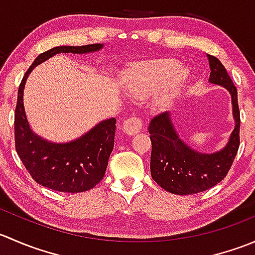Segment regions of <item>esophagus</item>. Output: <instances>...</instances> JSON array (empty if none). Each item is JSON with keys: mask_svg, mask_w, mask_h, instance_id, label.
<instances>
[{"mask_svg": "<svg viewBox=\"0 0 255 255\" xmlns=\"http://www.w3.org/2000/svg\"><path fill=\"white\" fill-rule=\"evenodd\" d=\"M143 128V120L138 116H132L123 123V130L128 135H134L139 133Z\"/></svg>", "mask_w": 255, "mask_h": 255, "instance_id": "esophagus-1", "label": "esophagus"}]
</instances>
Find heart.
Masks as SVG:
<instances>
[{
	"mask_svg": "<svg viewBox=\"0 0 255 255\" xmlns=\"http://www.w3.org/2000/svg\"><path fill=\"white\" fill-rule=\"evenodd\" d=\"M180 63L175 59H156L135 64L126 73V89L134 99H145L158 91V104L164 105L173 100L181 91L187 73L179 69Z\"/></svg>",
	"mask_w": 255,
	"mask_h": 255,
	"instance_id": "obj_1",
	"label": "heart"
}]
</instances>
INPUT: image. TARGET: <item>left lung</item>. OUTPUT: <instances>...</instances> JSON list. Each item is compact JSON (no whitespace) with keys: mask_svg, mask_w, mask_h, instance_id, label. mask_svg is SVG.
<instances>
[{"mask_svg":"<svg viewBox=\"0 0 255 255\" xmlns=\"http://www.w3.org/2000/svg\"><path fill=\"white\" fill-rule=\"evenodd\" d=\"M212 84L222 85L232 95L236 128L223 150L201 154L192 150L176 134L168 113L154 116L149 125L151 140L150 173L154 181L166 191L176 195H191L206 191L227 176L239 148V115L237 87L223 64L208 55Z\"/></svg>","mask_w":255,"mask_h":255,"instance_id":"8db88e82","label":"left lung"}]
</instances>
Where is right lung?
Returning a JSON list of instances; mask_svg holds the SVG:
<instances>
[{
    "mask_svg": "<svg viewBox=\"0 0 255 255\" xmlns=\"http://www.w3.org/2000/svg\"><path fill=\"white\" fill-rule=\"evenodd\" d=\"M102 44L56 47L37 56L23 76L14 111V143L23 165L30 176L48 189L60 192L87 191L96 186L106 173L113 150L116 118L106 120L84 137L66 144H51L30 130L23 107V89L30 71L38 64L59 53L84 54L96 51Z\"/></svg>",
    "mask_w": 255,
    "mask_h": 255,
    "instance_id": "1",
    "label": "right lung"
}]
</instances>
